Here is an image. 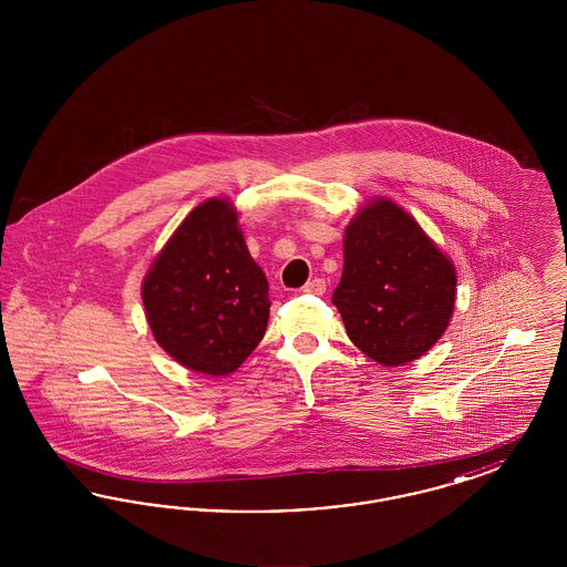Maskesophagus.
Segmentation results:
<instances>
[{
    "mask_svg": "<svg viewBox=\"0 0 567 567\" xmlns=\"http://www.w3.org/2000/svg\"><path fill=\"white\" fill-rule=\"evenodd\" d=\"M324 280L323 278H312V280H308L306 285H303V293H312V296H323L324 293Z\"/></svg>",
    "mask_w": 567,
    "mask_h": 567,
    "instance_id": "1",
    "label": "esophagus"
}]
</instances>
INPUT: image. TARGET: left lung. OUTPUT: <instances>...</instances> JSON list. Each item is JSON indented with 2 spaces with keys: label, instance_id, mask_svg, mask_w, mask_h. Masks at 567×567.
I'll return each mask as SVG.
<instances>
[{
  "label": "left lung",
  "instance_id": "obj_1",
  "mask_svg": "<svg viewBox=\"0 0 567 567\" xmlns=\"http://www.w3.org/2000/svg\"><path fill=\"white\" fill-rule=\"evenodd\" d=\"M455 287L451 259L398 204L374 199L352 216L331 301L363 354L386 368L425 354L453 317Z\"/></svg>",
  "mask_w": 567,
  "mask_h": 567
}]
</instances>
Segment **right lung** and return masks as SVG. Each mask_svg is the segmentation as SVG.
Listing matches in <instances>:
<instances>
[{
  "label": "right lung",
  "instance_id": "right-lung-1",
  "mask_svg": "<svg viewBox=\"0 0 567 567\" xmlns=\"http://www.w3.org/2000/svg\"><path fill=\"white\" fill-rule=\"evenodd\" d=\"M231 202L213 197L181 223L142 285L163 351L193 372L227 377L261 342L270 297Z\"/></svg>",
  "mask_w": 567,
  "mask_h": 567
}]
</instances>
